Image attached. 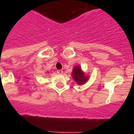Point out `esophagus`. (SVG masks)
Here are the masks:
<instances>
[{
  "label": "esophagus",
  "mask_w": 134,
  "mask_h": 134,
  "mask_svg": "<svg viewBox=\"0 0 134 134\" xmlns=\"http://www.w3.org/2000/svg\"><path fill=\"white\" fill-rule=\"evenodd\" d=\"M57 73L59 74H62L63 73V71L62 70H57Z\"/></svg>",
  "instance_id": "esophagus-1"
}]
</instances>
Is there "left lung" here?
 Listing matches in <instances>:
<instances>
[{
  "label": "left lung",
  "mask_w": 134,
  "mask_h": 134,
  "mask_svg": "<svg viewBox=\"0 0 134 134\" xmlns=\"http://www.w3.org/2000/svg\"><path fill=\"white\" fill-rule=\"evenodd\" d=\"M72 76L76 82L79 85H83L88 79V76H86L85 72H82L81 67L79 66H74L72 72Z\"/></svg>",
  "instance_id": "1"
}]
</instances>
